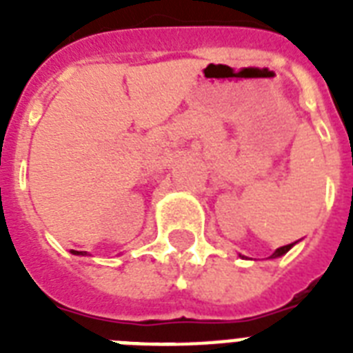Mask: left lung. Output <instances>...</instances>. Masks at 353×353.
Returning <instances> with one entry per match:
<instances>
[{"label":"left lung","mask_w":353,"mask_h":353,"mask_svg":"<svg viewBox=\"0 0 353 353\" xmlns=\"http://www.w3.org/2000/svg\"><path fill=\"white\" fill-rule=\"evenodd\" d=\"M291 247H293V243H290V245H284V247H279V249H276V251H274L273 254H271V258H279V256H282V254H285V252L290 251Z\"/></svg>","instance_id":"left-lung-1"}]
</instances>
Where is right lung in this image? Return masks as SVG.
<instances>
[{"instance_id": "right-lung-1", "label": "right lung", "mask_w": 353, "mask_h": 353, "mask_svg": "<svg viewBox=\"0 0 353 353\" xmlns=\"http://www.w3.org/2000/svg\"><path fill=\"white\" fill-rule=\"evenodd\" d=\"M73 254H82V256H84V254H88V252H85V251H73Z\"/></svg>"}]
</instances>
